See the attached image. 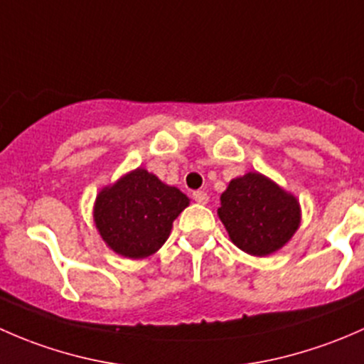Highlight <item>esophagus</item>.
<instances>
[{"instance_id": "esophagus-1", "label": "esophagus", "mask_w": 364, "mask_h": 364, "mask_svg": "<svg viewBox=\"0 0 364 364\" xmlns=\"http://www.w3.org/2000/svg\"><path fill=\"white\" fill-rule=\"evenodd\" d=\"M193 200L198 201L200 205H205L208 201V194L205 191H194L193 193Z\"/></svg>"}]
</instances>
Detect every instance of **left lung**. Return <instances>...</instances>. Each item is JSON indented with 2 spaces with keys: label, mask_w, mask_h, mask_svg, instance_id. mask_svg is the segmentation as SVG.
Masks as SVG:
<instances>
[{
  "label": "left lung",
  "mask_w": 364,
  "mask_h": 364,
  "mask_svg": "<svg viewBox=\"0 0 364 364\" xmlns=\"http://www.w3.org/2000/svg\"><path fill=\"white\" fill-rule=\"evenodd\" d=\"M217 212L231 242L252 256H268L279 250L299 226L296 198L261 173H247L231 181Z\"/></svg>",
  "instance_id": "obj_1"
}]
</instances>
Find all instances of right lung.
<instances>
[{
    "label": "right lung",
    "instance_id": "right-lung-1",
    "mask_svg": "<svg viewBox=\"0 0 364 364\" xmlns=\"http://www.w3.org/2000/svg\"><path fill=\"white\" fill-rule=\"evenodd\" d=\"M187 205L189 198L177 187L138 168L98 194L95 223L112 250L140 259L166 242L173 220Z\"/></svg>",
    "mask_w": 364,
    "mask_h": 364
}]
</instances>
